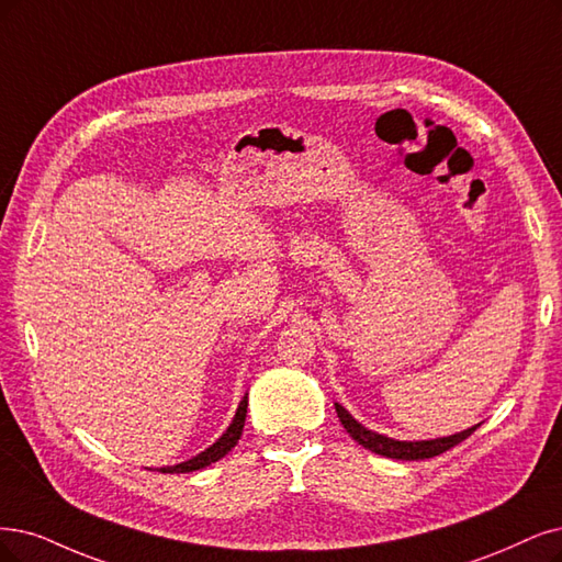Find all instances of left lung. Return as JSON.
Wrapping results in <instances>:
<instances>
[{
    "mask_svg": "<svg viewBox=\"0 0 562 562\" xmlns=\"http://www.w3.org/2000/svg\"><path fill=\"white\" fill-rule=\"evenodd\" d=\"M336 412L338 419L345 426V430L351 435V440H357L361 447L370 449L372 453L386 456V459H396V461H424V459H432V456H440L445 451H449L451 447L461 445L465 438L480 428L482 424H474L472 428H465L461 432L447 435V438H435V440H396L389 438V435H382L378 430H370L363 424H359L351 414L336 403Z\"/></svg>",
    "mask_w": 562,
    "mask_h": 562,
    "instance_id": "1",
    "label": "left lung"
}]
</instances>
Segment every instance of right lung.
Returning <instances> with one entry per match:
<instances>
[{"label": "right lung", "mask_w": 562, "mask_h": 562, "mask_svg": "<svg viewBox=\"0 0 562 562\" xmlns=\"http://www.w3.org/2000/svg\"><path fill=\"white\" fill-rule=\"evenodd\" d=\"M245 417H247V393L243 396V401L238 403V409H236V414H234V422L228 424V428L220 435V438H217L211 447L203 449V451L196 453V456H192L190 461H182V463H178V465H166V468H159L157 472H171V474L194 472V470H203V468H207V465H213L215 461L224 459V456L238 445L240 435H243V426H245Z\"/></svg>", "instance_id": "1"}]
</instances>
